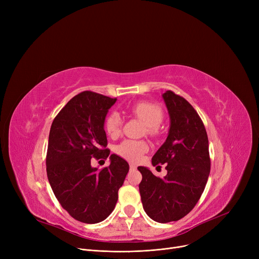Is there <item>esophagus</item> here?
I'll return each instance as SVG.
<instances>
[{
  "instance_id": "obj_1",
  "label": "esophagus",
  "mask_w": 259,
  "mask_h": 259,
  "mask_svg": "<svg viewBox=\"0 0 259 259\" xmlns=\"http://www.w3.org/2000/svg\"><path fill=\"white\" fill-rule=\"evenodd\" d=\"M129 167H130V169H132V170H134V169H137V166H135V165H133V164H130V165H129Z\"/></svg>"
}]
</instances>
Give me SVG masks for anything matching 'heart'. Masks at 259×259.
<instances>
[{
	"label": "heart",
	"mask_w": 259,
	"mask_h": 259,
	"mask_svg": "<svg viewBox=\"0 0 259 259\" xmlns=\"http://www.w3.org/2000/svg\"><path fill=\"white\" fill-rule=\"evenodd\" d=\"M130 113L141 119L145 126V131L150 137H156L159 132V125L164 120V112L161 108L151 102H139L130 108ZM122 120L120 115L113 111L105 118V130L111 138H116L120 133ZM148 144L144 141L125 140L117 145L116 153L129 161H140L142 156L148 151Z\"/></svg>",
	"instance_id": "heart-1"
}]
</instances>
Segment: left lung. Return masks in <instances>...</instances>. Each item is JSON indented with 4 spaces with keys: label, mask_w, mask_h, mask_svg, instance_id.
<instances>
[{
    "label": "left lung",
    "mask_w": 259,
    "mask_h": 259,
    "mask_svg": "<svg viewBox=\"0 0 259 259\" xmlns=\"http://www.w3.org/2000/svg\"><path fill=\"white\" fill-rule=\"evenodd\" d=\"M170 129L166 142L152 157V165L166 164L164 179L145 167L140 193L148 216L161 224L176 222L191 211L205 190L211 160L205 126L195 109L181 95L168 90L162 94Z\"/></svg>",
    "instance_id": "obj_1"
}]
</instances>
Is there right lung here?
<instances>
[{"instance_id": "add662e5", "label": "right lung", "mask_w": 259, "mask_h": 259, "mask_svg": "<svg viewBox=\"0 0 259 259\" xmlns=\"http://www.w3.org/2000/svg\"><path fill=\"white\" fill-rule=\"evenodd\" d=\"M116 99L83 91L54 117L49 132L46 170L52 191L74 220L85 224L103 222L111 214L118 189L129 171L128 162L107 149L104 122ZM111 158L99 170L91 159Z\"/></svg>"}]
</instances>
